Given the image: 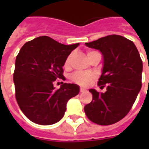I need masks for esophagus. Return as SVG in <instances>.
Returning a JSON list of instances; mask_svg holds the SVG:
<instances>
[{
    "instance_id": "obj_1",
    "label": "esophagus",
    "mask_w": 149,
    "mask_h": 149,
    "mask_svg": "<svg viewBox=\"0 0 149 149\" xmlns=\"http://www.w3.org/2000/svg\"><path fill=\"white\" fill-rule=\"evenodd\" d=\"M85 91H86V89L85 88H83V87H81V88H80V92L84 93V92H85Z\"/></svg>"
}]
</instances>
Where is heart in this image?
Here are the masks:
<instances>
[{
  "mask_svg": "<svg viewBox=\"0 0 149 149\" xmlns=\"http://www.w3.org/2000/svg\"><path fill=\"white\" fill-rule=\"evenodd\" d=\"M94 51H91L88 52V54H90L91 52ZM70 56H68L67 58L65 59V66H68L69 64H70ZM93 76L90 73H86V72H75L72 75H71V79L72 81L76 83V84H80V85H86L88 84L89 82L91 81V79H92Z\"/></svg>",
  "mask_w": 149,
  "mask_h": 149,
  "instance_id": "heart-1",
  "label": "heart"
}]
</instances>
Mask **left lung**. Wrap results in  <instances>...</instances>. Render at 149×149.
<instances>
[{"label": "left lung", "mask_w": 149, "mask_h": 149, "mask_svg": "<svg viewBox=\"0 0 149 149\" xmlns=\"http://www.w3.org/2000/svg\"><path fill=\"white\" fill-rule=\"evenodd\" d=\"M99 50L103 68L98 85L107 86L104 93L95 89L89 91L93 100L84 107L87 118L100 125H110L125 118L141 88L142 61L133 42L118 35L103 37L85 43Z\"/></svg>", "instance_id": "1"}]
</instances>
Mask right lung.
Returning <instances> with one entry per match:
<instances>
[{"label":"right lung","instance_id":"right-lung-1","mask_svg":"<svg viewBox=\"0 0 149 149\" xmlns=\"http://www.w3.org/2000/svg\"><path fill=\"white\" fill-rule=\"evenodd\" d=\"M63 45L48 36L28 42L15 60L14 84L20 109L32 122L50 125L63 118L68 100L77 96L79 86L63 84L56 90L53 82L63 77V65L79 46Z\"/></svg>","mask_w":149,"mask_h":149}]
</instances>
